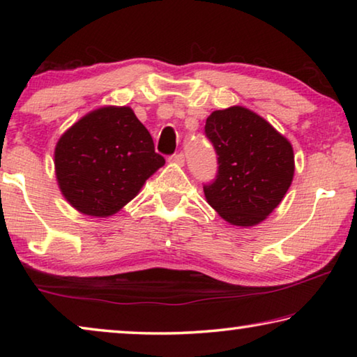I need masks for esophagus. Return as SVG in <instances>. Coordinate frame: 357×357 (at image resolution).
Returning a JSON list of instances; mask_svg holds the SVG:
<instances>
[{"instance_id":"obj_1","label":"esophagus","mask_w":357,"mask_h":357,"mask_svg":"<svg viewBox=\"0 0 357 357\" xmlns=\"http://www.w3.org/2000/svg\"><path fill=\"white\" fill-rule=\"evenodd\" d=\"M168 160L173 162V164L183 165V164H184V154H183V153H179V154H173Z\"/></svg>"}]
</instances>
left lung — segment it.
<instances>
[{
    "label": "left lung",
    "mask_w": 357,
    "mask_h": 357,
    "mask_svg": "<svg viewBox=\"0 0 357 357\" xmlns=\"http://www.w3.org/2000/svg\"><path fill=\"white\" fill-rule=\"evenodd\" d=\"M219 173L204 197L223 220L236 227L261 223L279 206L294 176L291 143L249 108L215 110L204 126Z\"/></svg>",
    "instance_id": "8db88e82"
}]
</instances>
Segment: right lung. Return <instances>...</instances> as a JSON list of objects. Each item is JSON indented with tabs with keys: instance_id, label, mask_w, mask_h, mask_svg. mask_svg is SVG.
Segmentation results:
<instances>
[{
	"instance_id": "1",
	"label": "right lung",
	"mask_w": 357,
	"mask_h": 357,
	"mask_svg": "<svg viewBox=\"0 0 357 357\" xmlns=\"http://www.w3.org/2000/svg\"><path fill=\"white\" fill-rule=\"evenodd\" d=\"M164 164L148 129L126 105L86 113L55 146L59 190L72 208L89 217L116 214Z\"/></svg>"
}]
</instances>
